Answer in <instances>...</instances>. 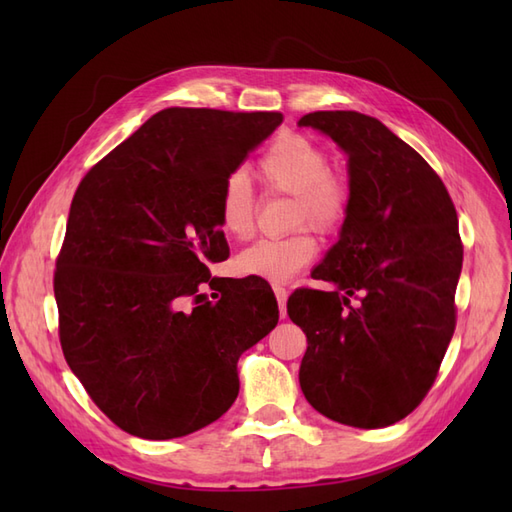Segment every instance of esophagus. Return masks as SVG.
I'll use <instances>...</instances> for the list:
<instances>
[{
    "label": "esophagus",
    "mask_w": 512,
    "mask_h": 512,
    "mask_svg": "<svg viewBox=\"0 0 512 512\" xmlns=\"http://www.w3.org/2000/svg\"><path fill=\"white\" fill-rule=\"evenodd\" d=\"M273 292H275V299L277 305H280V316L286 318V299H288V290L280 284H273Z\"/></svg>",
    "instance_id": "34e87169"
}]
</instances>
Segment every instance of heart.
<instances>
[{
	"label": "heart",
	"instance_id": "1",
	"mask_svg": "<svg viewBox=\"0 0 512 512\" xmlns=\"http://www.w3.org/2000/svg\"><path fill=\"white\" fill-rule=\"evenodd\" d=\"M258 173L273 192L294 198L290 226L309 224L331 235L348 213L350 190L344 175L329 168V153L305 134H282L258 162ZM220 226L232 239H247L254 232L256 196L243 170H232L220 192ZM318 252L309 228H297L282 239H258L237 256L241 273L286 282L303 271Z\"/></svg>",
	"mask_w": 512,
	"mask_h": 512
}]
</instances>
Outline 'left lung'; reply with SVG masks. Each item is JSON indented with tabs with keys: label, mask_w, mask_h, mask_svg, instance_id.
<instances>
[{
	"label": "left lung",
	"mask_w": 512,
	"mask_h": 512,
	"mask_svg": "<svg viewBox=\"0 0 512 512\" xmlns=\"http://www.w3.org/2000/svg\"><path fill=\"white\" fill-rule=\"evenodd\" d=\"M299 126L331 136L350 177L339 241L312 271L335 290L288 299L307 337L301 391L331 421L389 427L429 393L455 333L457 211L436 170L376 117L316 111Z\"/></svg>",
	"instance_id": "8db88e82"
}]
</instances>
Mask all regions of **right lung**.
Wrapping results in <instances>:
<instances>
[{
	"label": "right lung",
	"mask_w": 512,
	"mask_h": 512,
	"mask_svg": "<svg viewBox=\"0 0 512 512\" xmlns=\"http://www.w3.org/2000/svg\"><path fill=\"white\" fill-rule=\"evenodd\" d=\"M282 113L164 108L76 188L57 256L59 342L111 421L145 440L207 427L239 395V356L275 329L262 277H211L228 258L220 192ZM215 283L213 304L199 286ZM193 307H187V301Z\"/></svg>",
	"instance_id": "right-lung-1"
}]
</instances>
